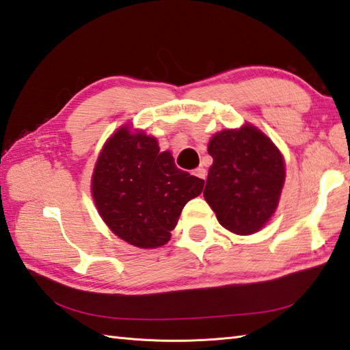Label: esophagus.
<instances>
[{
	"label": "esophagus",
	"mask_w": 350,
	"mask_h": 350,
	"mask_svg": "<svg viewBox=\"0 0 350 350\" xmlns=\"http://www.w3.org/2000/svg\"><path fill=\"white\" fill-rule=\"evenodd\" d=\"M193 174L196 176V177H198V179H206V170H204L203 167H198V168H196L194 171H193Z\"/></svg>",
	"instance_id": "1"
}]
</instances>
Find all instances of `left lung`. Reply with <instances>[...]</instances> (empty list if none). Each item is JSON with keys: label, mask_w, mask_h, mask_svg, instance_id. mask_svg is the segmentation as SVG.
<instances>
[{"label": "left lung", "mask_w": 350, "mask_h": 350, "mask_svg": "<svg viewBox=\"0 0 350 350\" xmlns=\"http://www.w3.org/2000/svg\"><path fill=\"white\" fill-rule=\"evenodd\" d=\"M214 159L203 196L218 221L238 235L258 232L275 212L285 180L284 159L252 126L223 130L211 139Z\"/></svg>", "instance_id": "1"}]
</instances>
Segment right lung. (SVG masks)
Returning <instances> with one entry per match:
<instances>
[{"mask_svg": "<svg viewBox=\"0 0 350 350\" xmlns=\"http://www.w3.org/2000/svg\"><path fill=\"white\" fill-rule=\"evenodd\" d=\"M204 180L176 167L157 141L121 127L103 147L92 176L100 215L115 235L141 249L165 244Z\"/></svg>", "mask_w": 350, "mask_h": 350, "instance_id": "add662e5", "label": "right lung"}]
</instances>
